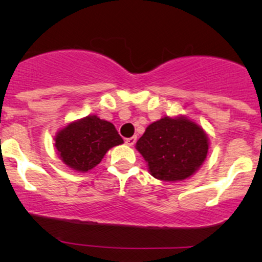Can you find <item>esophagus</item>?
<instances>
[{
  "label": "esophagus",
  "instance_id": "obj_1",
  "mask_svg": "<svg viewBox=\"0 0 262 262\" xmlns=\"http://www.w3.org/2000/svg\"><path fill=\"white\" fill-rule=\"evenodd\" d=\"M135 141H137V138H135V137L127 138V139H125V144H127V145H129V146H132V145H134Z\"/></svg>",
  "mask_w": 262,
  "mask_h": 262
}]
</instances>
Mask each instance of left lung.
I'll use <instances>...</instances> for the list:
<instances>
[{
	"label": "left lung",
	"mask_w": 262,
	"mask_h": 262,
	"mask_svg": "<svg viewBox=\"0 0 262 262\" xmlns=\"http://www.w3.org/2000/svg\"><path fill=\"white\" fill-rule=\"evenodd\" d=\"M137 149L155 179L182 181L203 164L208 152V138L196 123L165 117L146 128Z\"/></svg>",
	"instance_id": "1"
}]
</instances>
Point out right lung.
<instances>
[{"instance_id": "1", "label": "right lung", "mask_w": 262, "mask_h": 262, "mask_svg": "<svg viewBox=\"0 0 262 262\" xmlns=\"http://www.w3.org/2000/svg\"><path fill=\"white\" fill-rule=\"evenodd\" d=\"M122 143V137L112 123L96 116L70 123L55 138V146L61 160L77 171L93 169L108 150Z\"/></svg>"}]
</instances>
